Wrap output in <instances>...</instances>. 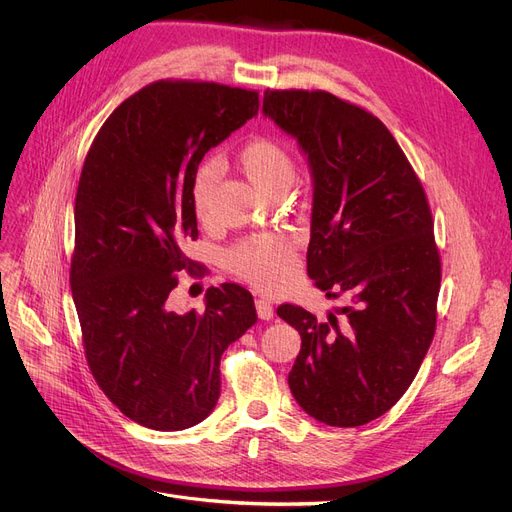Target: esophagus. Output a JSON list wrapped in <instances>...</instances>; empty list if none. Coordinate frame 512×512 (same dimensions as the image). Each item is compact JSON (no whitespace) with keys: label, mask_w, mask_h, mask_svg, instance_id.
Wrapping results in <instances>:
<instances>
[{"label":"esophagus","mask_w":512,"mask_h":512,"mask_svg":"<svg viewBox=\"0 0 512 512\" xmlns=\"http://www.w3.org/2000/svg\"><path fill=\"white\" fill-rule=\"evenodd\" d=\"M255 309H257V315L261 319H272L274 317V307H272V303L267 301V299H257L255 301Z\"/></svg>","instance_id":"obj_1"}]
</instances>
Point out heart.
<instances>
[{
  "label": "heart",
  "mask_w": 512,
  "mask_h": 512,
  "mask_svg": "<svg viewBox=\"0 0 512 512\" xmlns=\"http://www.w3.org/2000/svg\"><path fill=\"white\" fill-rule=\"evenodd\" d=\"M245 176L265 195L286 193L297 178V159L276 139H251L236 153ZM220 180V164L205 159L191 180V203L197 220L205 222L211 213L213 191ZM230 270L261 290H280L299 270V245L292 234L263 232L238 240L226 251Z\"/></svg>",
  "instance_id": "b5f03b06"
}]
</instances>
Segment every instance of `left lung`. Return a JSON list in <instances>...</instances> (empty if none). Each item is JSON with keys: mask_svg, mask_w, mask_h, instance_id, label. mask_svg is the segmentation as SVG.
Masks as SVG:
<instances>
[{"mask_svg": "<svg viewBox=\"0 0 512 512\" xmlns=\"http://www.w3.org/2000/svg\"><path fill=\"white\" fill-rule=\"evenodd\" d=\"M263 112L297 137L313 172L307 274L340 317L299 305L288 386L305 413L357 427L390 411L436 334L442 261L423 184L384 122L328 91L267 89Z\"/></svg>", "mask_w": 512, "mask_h": 512, "instance_id": "obj_1", "label": "left lung"}]
</instances>
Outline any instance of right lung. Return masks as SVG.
Here are the masks:
<instances>
[{
  "label": "right lung",
  "instance_id": "add662e5",
  "mask_svg": "<svg viewBox=\"0 0 512 512\" xmlns=\"http://www.w3.org/2000/svg\"><path fill=\"white\" fill-rule=\"evenodd\" d=\"M259 110V93L155 80L120 103L93 139L74 201L70 286L89 369L134 423H201L220 398V359L255 321L251 292L207 288L205 311L168 309L199 236L191 180L203 155Z\"/></svg>",
  "mask_w": 512,
  "mask_h": 512
}]
</instances>
